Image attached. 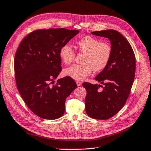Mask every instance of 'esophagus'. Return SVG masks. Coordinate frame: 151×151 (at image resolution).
<instances>
[{
  "instance_id": "obj_1",
  "label": "esophagus",
  "mask_w": 151,
  "mask_h": 151,
  "mask_svg": "<svg viewBox=\"0 0 151 151\" xmlns=\"http://www.w3.org/2000/svg\"><path fill=\"white\" fill-rule=\"evenodd\" d=\"M76 84H77L78 86H80V85L81 84V83L80 81H76Z\"/></svg>"
}]
</instances>
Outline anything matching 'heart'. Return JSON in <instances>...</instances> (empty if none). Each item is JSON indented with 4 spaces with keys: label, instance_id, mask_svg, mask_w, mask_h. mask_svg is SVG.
Instances as JSON below:
<instances>
[{
    "label": "heart",
    "instance_id": "obj_1",
    "mask_svg": "<svg viewBox=\"0 0 151 151\" xmlns=\"http://www.w3.org/2000/svg\"><path fill=\"white\" fill-rule=\"evenodd\" d=\"M76 47L80 53L84 54L82 64H75L65 69L63 74L72 79L83 80L94 70L99 71L106 68L112 55V47L107 41L90 35L84 36L78 40ZM59 56L65 65L73 62L76 57L75 51L70 45H63L59 50Z\"/></svg>",
    "mask_w": 151,
    "mask_h": 151
}]
</instances>
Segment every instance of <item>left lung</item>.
Here are the masks:
<instances>
[{
  "label": "left lung",
  "mask_w": 151,
  "mask_h": 151,
  "mask_svg": "<svg viewBox=\"0 0 151 151\" xmlns=\"http://www.w3.org/2000/svg\"><path fill=\"white\" fill-rule=\"evenodd\" d=\"M91 33L109 39L112 55L107 66L95 78L104 86L83 83L87 91L85 109L94 119L107 120L119 112L127 101L134 79L136 58L129 42L119 31L108 29Z\"/></svg>",
  "instance_id": "8db88e82"
}]
</instances>
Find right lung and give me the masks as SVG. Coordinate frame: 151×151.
Here are the masks:
<instances>
[{
  "label": "right lung",
  "mask_w": 151,
  "mask_h": 151,
  "mask_svg": "<svg viewBox=\"0 0 151 151\" xmlns=\"http://www.w3.org/2000/svg\"><path fill=\"white\" fill-rule=\"evenodd\" d=\"M79 31L65 28L37 29L19 44L14 60L17 89L28 107L47 120L61 117L65 101L77 85L65 76L55 80L62 71L59 50Z\"/></svg>",
  "instance_id": "add662e5"
}]
</instances>
